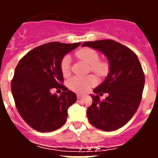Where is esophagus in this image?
Returning <instances> with one entry per match:
<instances>
[{"instance_id": "1", "label": "esophagus", "mask_w": 158, "mask_h": 158, "mask_svg": "<svg viewBox=\"0 0 158 158\" xmlns=\"http://www.w3.org/2000/svg\"><path fill=\"white\" fill-rule=\"evenodd\" d=\"M82 96H83V95L79 94V93H78V94H77V99H81Z\"/></svg>"}]
</instances>
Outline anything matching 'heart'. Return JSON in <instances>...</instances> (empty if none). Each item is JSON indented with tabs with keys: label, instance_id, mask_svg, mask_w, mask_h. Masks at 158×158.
I'll use <instances>...</instances> for the list:
<instances>
[{
	"label": "heart",
	"instance_id": "heart-1",
	"mask_svg": "<svg viewBox=\"0 0 158 158\" xmlns=\"http://www.w3.org/2000/svg\"><path fill=\"white\" fill-rule=\"evenodd\" d=\"M77 58L84 60L89 65H91V70L98 76H104L107 73L108 65L106 62L99 61L98 53L92 48H82L75 53ZM61 70L63 76L66 77L70 73V58L65 56L61 62ZM96 78L93 76L73 77L68 81V86L73 92L83 93L88 91L90 88L96 85Z\"/></svg>",
	"mask_w": 158,
	"mask_h": 158
}]
</instances>
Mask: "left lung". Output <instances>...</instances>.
<instances>
[{
    "label": "left lung",
    "instance_id": "8db88e82",
    "mask_svg": "<svg viewBox=\"0 0 158 158\" xmlns=\"http://www.w3.org/2000/svg\"><path fill=\"white\" fill-rule=\"evenodd\" d=\"M88 47L104 54L109 72L105 80L93 90L107 93L105 100L91 94L93 104L87 109L92 125L104 131H114L126 125L135 115L142 100L145 75L139 60L131 49L113 40L85 42Z\"/></svg>",
    "mask_w": 158,
    "mask_h": 158
}]
</instances>
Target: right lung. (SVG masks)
<instances>
[{
  "label": "right lung",
  "instance_id": "right-lung-1",
  "mask_svg": "<svg viewBox=\"0 0 158 158\" xmlns=\"http://www.w3.org/2000/svg\"><path fill=\"white\" fill-rule=\"evenodd\" d=\"M81 43H46L29 51L16 67L11 89L19 115L31 127L51 132L62 127L68 108L77 101L76 93L62 85L61 62ZM54 87L64 91L52 94Z\"/></svg>",
  "mask_w": 158,
  "mask_h": 158
}]
</instances>
